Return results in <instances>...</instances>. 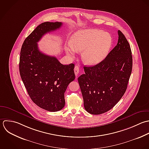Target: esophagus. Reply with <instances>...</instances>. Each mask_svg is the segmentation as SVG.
<instances>
[{
  "mask_svg": "<svg viewBox=\"0 0 149 149\" xmlns=\"http://www.w3.org/2000/svg\"><path fill=\"white\" fill-rule=\"evenodd\" d=\"M79 67L78 66H75V68H74V72H75V74L76 75V77L78 76V74H79Z\"/></svg>",
  "mask_w": 149,
  "mask_h": 149,
  "instance_id": "esophagus-1",
  "label": "esophagus"
}]
</instances>
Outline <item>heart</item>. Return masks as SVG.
<instances>
[{"label": "heart", "instance_id": "obj_1", "mask_svg": "<svg viewBox=\"0 0 149 149\" xmlns=\"http://www.w3.org/2000/svg\"><path fill=\"white\" fill-rule=\"evenodd\" d=\"M113 44L111 36L97 29H86L75 32L71 43L65 46L67 54L72 57L77 51H82V60L89 65H96L107 56Z\"/></svg>", "mask_w": 149, "mask_h": 149}]
</instances>
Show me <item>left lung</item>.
<instances>
[{
  "label": "left lung",
  "mask_w": 149,
  "mask_h": 149,
  "mask_svg": "<svg viewBox=\"0 0 149 149\" xmlns=\"http://www.w3.org/2000/svg\"><path fill=\"white\" fill-rule=\"evenodd\" d=\"M117 45L100 63L84 67L85 74L78 77L85 109L99 115L111 110L122 98L132 69L130 45L118 31Z\"/></svg>",
  "instance_id": "8db88e82"
}]
</instances>
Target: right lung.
<instances>
[{"label": "right lung", "mask_w": 149, "mask_h": 149, "mask_svg": "<svg viewBox=\"0 0 149 149\" xmlns=\"http://www.w3.org/2000/svg\"><path fill=\"white\" fill-rule=\"evenodd\" d=\"M62 25L61 22L39 24L25 39L20 52L19 74L29 97L38 106L51 112L64 107V93L75 78V65H63L56 57L43 53L37 43Z\"/></svg>", "instance_id": "right-lung-1"}]
</instances>
